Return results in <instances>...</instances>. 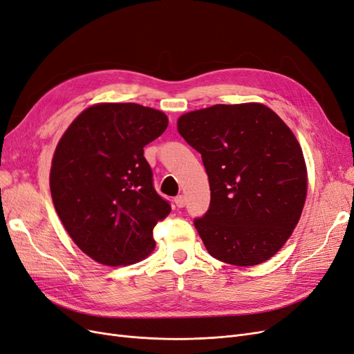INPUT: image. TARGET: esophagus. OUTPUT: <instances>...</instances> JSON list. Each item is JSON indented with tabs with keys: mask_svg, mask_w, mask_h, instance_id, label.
<instances>
[{
	"mask_svg": "<svg viewBox=\"0 0 354 354\" xmlns=\"http://www.w3.org/2000/svg\"><path fill=\"white\" fill-rule=\"evenodd\" d=\"M174 202H176V205H177L178 208H183V207L186 205V196H185V195H178V196L174 199Z\"/></svg>",
	"mask_w": 354,
	"mask_h": 354,
	"instance_id": "obj_1",
	"label": "esophagus"
}]
</instances>
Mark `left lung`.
Listing matches in <instances>:
<instances>
[{
  "label": "left lung",
  "mask_w": 354,
  "mask_h": 354,
  "mask_svg": "<svg viewBox=\"0 0 354 354\" xmlns=\"http://www.w3.org/2000/svg\"><path fill=\"white\" fill-rule=\"evenodd\" d=\"M177 130L208 174L209 208L194 220L208 252L243 267L269 260L291 236L307 195L304 156L292 131L260 103L189 112Z\"/></svg>",
  "instance_id": "left-lung-1"
}]
</instances>
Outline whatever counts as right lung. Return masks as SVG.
Returning <instances> with one entry per match:
<instances>
[{
  "label": "right lung",
  "mask_w": 354,
  "mask_h": 354,
  "mask_svg": "<svg viewBox=\"0 0 354 354\" xmlns=\"http://www.w3.org/2000/svg\"><path fill=\"white\" fill-rule=\"evenodd\" d=\"M168 127L165 113L137 103L85 109L63 134L50 171L57 216L72 241L106 266L140 261L171 205L153 187L143 147Z\"/></svg>",
  "instance_id": "right-lung-1"
}]
</instances>
